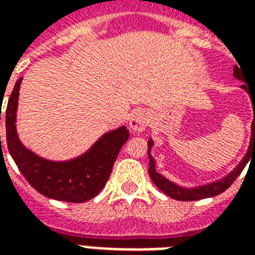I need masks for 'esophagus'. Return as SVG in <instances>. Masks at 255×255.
<instances>
[{
	"label": "esophagus",
	"mask_w": 255,
	"mask_h": 255,
	"mask_svg": "<svg viewBox=\"0 0 255 255\" xmlns=\"http://www.w3.org/2000/svg\"><path fill=\"white\" fill-rule=\"evenodd\" d=\"M150 123V115L149 112L146 111H135L131 115L129 119V128L132 132H143L144 129L147 128Z\"/></svg>",
	"instance_id": "esophagus-1"
}]
</instances>
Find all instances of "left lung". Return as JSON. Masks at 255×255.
I'll return each mask as SVG.
<instances>
[{"mask_svg":"<svg viewBox=\"0 0 255 255\" xmlns=\"http://www.w3.org/2000/svg\"><path fill=\"white\" fill-rule=\"evenodd\" d=\"M242 69V68H241ZM238 67H234V76L236 79H239L243 82V73ZM242 89L246 90L249 95H250V100L253 101V109H254V119H253L252 123V138H250V146H249V150H247L246 155L242 158V161L236 165V168H234V171L230 172L227 176H224L220 180H216V182L209 183V184H203V186H198V187H182L176 183L168 180L165 176H162L161 173L155 171V160L151 157V153L150 150L153 147V139H149V175L151 177V180L154 183L157 187L160 188L161 191L166 194L168 197L173 198V199H177V201H198V199H203V198H210L216 197L221 192H224L227 188L230 187L232 183L235 182V179L242 173V171L245 169V166L250 160V155L255 150V91H250V87H247L246 84L242 86Z\"/></svg>","mask_w":255,"mask_h":255,"instance_id":"8db88e82","label":"left lung"}]
</instances>
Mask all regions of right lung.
<instances>
[{
	"mask_svg": "<svg viewBox=\"0 0 255 255\" xmlns=\"http://www.w3.org/2000/svg\"><path fill=\"white\" fill-rule=\"evenodd\" d=\"M21 80L23 78L14 84L5 111L6 143L19 171L36 191L47 198L73 203L86 202L94 198L105 187L117 154L128 140L127 127L122 126L104 133L86 153L72 160L52 161L39 157L21 143L16 129Z\"/></svg>",
	"mask_w": 255,
	"mask_h": 255,
	"instance_id": "right-lung-1",
	"label": "right lung"
}]
</instances>
